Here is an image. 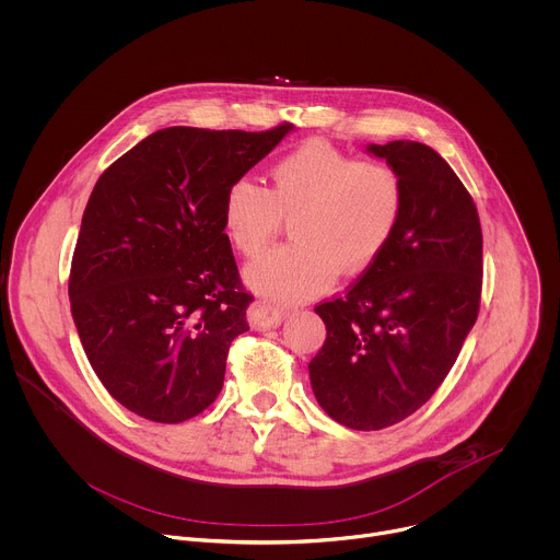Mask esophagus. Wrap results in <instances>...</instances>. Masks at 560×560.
<instances>
[{
	"instance_id": "1",
	"label": "esophagus",
	"mask_w": 560,
	"mask_h": 560,
	"mask_svg": "<svg viewBox=\"0 0 560 560\" xmlns=\"http://www.w3.org/2000/svg\"><path fill=\"white\" fill-rule=\"evenodd\" d=\"M285 314H288V310L272 301H255L248 310V320L255 329H272V327L281 325Z\"/></svg>"
}]
</instances>
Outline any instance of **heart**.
Segmentation results:
<instances>
[{
    "label": "heart",
    "mask_w": 560,
    "mask_h": 560,
    "mask_svg": "<svg viewBox=\"0 0 560 560\" xmlns=\"http://www.w3.org/2000/svg\"><path fill=\"white\" fill-rule=\"evenodd\" d=\"M270 189L237 178L224 196V229L244 257H259L292 218L290 244L248 268L261 294L299 301L327 290L338 272L369 270L388 248L404 213L399 172L310 139L270 167Z\"/></svg>",
    "instance_id": "heart-1"
}]
</instances>
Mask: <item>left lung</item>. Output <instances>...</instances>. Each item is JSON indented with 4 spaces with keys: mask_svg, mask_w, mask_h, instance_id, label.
<instances>
[{
    "mask_svg": "<svg viewBox=\"0 0 560 560\" xmlns=\"http://www.w3.org/2000/svg\"><path fill=\"white\" fill-rule=\"evenodd\" d=\"M404 183V213L384 255L345 296L314 310L327 340L310 362L320 408L351 430L415 415L445 382L482 299V226L447 161L425 143H371Z\"/></svg>",
    "mask_w": 560,
    "mask_h": 560,
    "instance_id": "1",
    "label": "left lung"
}]
</instances>
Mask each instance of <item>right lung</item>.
I'll use <instances>...</instances> for the list:
<instances>
[{
    "label": "right lung",
    "instance_id": "1",
    "mask_svg": "<svg viewBox=\"0 0 560 560\" xmlns=\"http://www.w3.org/2000/svg\"><path fill=\"white\" fill-rule=\"evenodd\" d=\"M288 130L163 128L97 178L69 301L91 369L130 412L183 423L220 395L253 301L224 233V196Z\"/></svg>",
    "mask_w": 560,
    "mask_h": 560
}]
</instances>
